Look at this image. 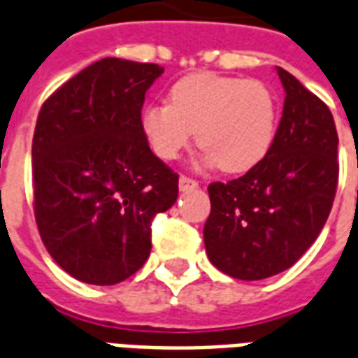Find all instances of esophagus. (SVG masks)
Listing matches in <instances>:
<instances>
[{"label": "esophagus", "instance_id": "1", "mask_svg": "<svg viewBox=\"0 0 358 358\" xmlns=\"http://www.w3.org/2000/svg\"><path fill=\"white\" fill-rule=\"evenodd\" d=\"M178 187H180V191H193L199 187V182L197 180L189 178V176H180Z\"/></svg>", "mask_w": 358, "mask_h": 358}]
</instances>
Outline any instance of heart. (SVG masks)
<instances>
[{"mask_svg": "<svg viewBox=\"0 0 358 358\" xmlns=\"http://www.w3.org/2000/svg\"><path fill=\"white\" fill-rule=\"evenodd\" d=\"M169 103L141 114V131L159 159H176L195 131L206 159L227 174L252 171L272 148L280 106L261 80L193 73L174 82Z\"/></svg>", "mask_w": 358, "mask_h": 358, "instance_id": "b5f03b06", "label": "heart"}]
</instances>
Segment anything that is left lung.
Wrapping results in <instances>:
<instances>
[{
    "instance_id": "8db88e82",
    "label": "left lung",
    "mask_w": 358,
    "mask_h": 358,
    "mask_svg": "<svg viewBox=\"0 0 358 358\" xmlns=\"http://www.w3.org/2000/svg\"><path fill=\"white\" fill-rule=\"evenodd\" d=\"M283 114L272 148L244 176L208 185L204 245L215 268L255 282L299 261L331 214L338 133L329 106L282 67Z\"/></svg>"
}]
</instances>
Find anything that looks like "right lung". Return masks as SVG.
<instances>
[{"label": "right lung", "instance_id": "right-lung-1", "mask_svg": "<svg viewBox=\"0 0 358 358\" xmlns=\"http://www.w3.org/2000/svg\"><path fill=\"white\" fill-rule=\"evenodd\" d=\"M163 67L103 58L41 106L31 144L43 244L76 280L114 285L152 250V220L178 197V174L141 131L144 95Z\"/></svg>", "mask_w": 358, "mask_h": 358}]
</instances>
